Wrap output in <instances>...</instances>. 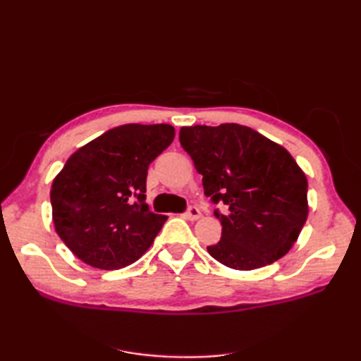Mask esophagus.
I'll return each instance as SVG.
<instances>
[{"label":"esophagus","mask_w":361,"mask_h":361,"mask_svg":"<svg viewBox=\"0 0 361 361\" xmlns=\"http://www.w3.org/2000/svg\"><path fill=\"white\" fill-rule=\"evenodd\" d=\"M185 216H186V219H189V220H197V219L202 217V212H200V209L197 208V206H189Z\"/></svg>","instance_id":"34e87169"}]
</instances>
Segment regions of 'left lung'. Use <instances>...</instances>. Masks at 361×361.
Returning a JSON list of instances; mask_svg holds the SVG:
<instances>
[{"label":"left lung","instance_id":"left-lung-1","mask_svg":"<svg viewBox=\"0 0 361 361\" xmlns=\"http://www.w3.org/2000/svg\"><path fill=\"white\" fill-rule=\"evenodd\" d=\"M180 144L203 175L204 195L221 208V239L209 255L234 270L273 264L307 220V178L282 147L239 124L181 127Z\"/></svg>","mask_w":361,"mask_h":361}]
</instances>
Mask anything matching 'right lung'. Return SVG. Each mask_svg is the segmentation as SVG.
I'll return each instance as SVG.
<instances>
[{
  "label": "right lung",
  "instance_id": "obj_1",
  "mask_svg": "<svg viewBox=\"0 0 361 361\" xmlns=\"http://www.w3.org/2000/svg\"><path fill=\"white\" fill-rule=\"evenodd\" d=\"M173 136L169 124H126L68 158L52 181V220L83 262L118 270L147 251L167 217L145 204V180L150 163Z\"/></svg>",
  "mask_w": 361,
  "mask_h": 361
}]
</instances>
